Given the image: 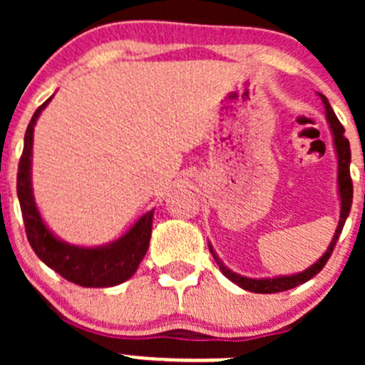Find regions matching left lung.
<instances>
[{
  "label": "left lung",
  "instance_id": "1",
  "mask_svg": "<svg viewBox=\"0 0 365 365\" xmlns=\"http://www.w3.org/2000/svg\"><path fill=\"white\" fill-rule=\"evenodd\" d=\"M319 98H322L323 106H325V116H327V123H329L330 132H332V139H334V150H336V157H337V194H339L341 200V213H339V224H337V230L334 233L332 242L327 247V251L322 254L318 261L311 264L305 270L297 272V274L292 275H275V277H245V275L237 274L231 268H227L226 264L222 263L219 256H217L215 249L212 247V244L208 242V249L212 252L213 259L215 263L219 264L220 272L230 279L231 282H235L237 286H240L242 289L245 292H252V293H281L286 292V289L297 288V286L304 284L307 282L309 279L314 277L316 274H319L323 267L327 264L329 257L332 256L334 247H336V242L339 238L342 227H344L346 219L349 215V210H351V201H353V185H351V176H349V162H351V150H349V141L346 139L344 135V127L339 123L337 120L336 113H334L332 106L329 104V98L325 95L318 93Z\"/></svg>",
  "mask_w": 365,
  "mask_h": 365
}]
</instances>
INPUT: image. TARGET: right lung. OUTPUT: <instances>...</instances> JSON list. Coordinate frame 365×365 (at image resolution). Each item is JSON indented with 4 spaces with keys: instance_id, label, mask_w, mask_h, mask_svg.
I'll return each instance as SVG.
<instances>
[{
    "instance_id": "obj_1",
    "label": "right lung",
    "mask_w": 365,
    "mask_h": 365,
    "mask_svg": "<svg viewBox=\"0 0 365 365\" xmlns=\"http://www.w3.org/2000/svg\"><path fill=\"white\" fill-rule=\"evenodd\" d=\"M54 97V95H53ZM53 97L47 98L31 116L24 134V150L17 173V196L23 212L26 235L36 256L70 282L84 288H109L130 279L145 257L152 238L153 212L143 213L125 235L104 245H76L58 237L42 219L31 182L33 132L38 116Z\"/></svg>"
}]
</instances>
